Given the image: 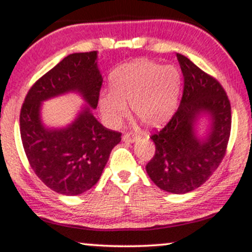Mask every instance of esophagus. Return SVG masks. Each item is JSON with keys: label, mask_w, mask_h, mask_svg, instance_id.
Here are the masks:
<instances>
[{"label": "esophagus", "mask_w": 252, "mask_h": 252, "mask_svg": "<svg viewBox=\"0 0 252 252\" xmlns=\"http://www.w3.org/2000/svg\"><path fill=\"white\" fill-rule=\"evenodd\" d=\"M122 139H123V141H126V142H134L137 139V135L132 134V132H126Z\"/></svg>", "instance_id": "obj_1"}]
</instances>
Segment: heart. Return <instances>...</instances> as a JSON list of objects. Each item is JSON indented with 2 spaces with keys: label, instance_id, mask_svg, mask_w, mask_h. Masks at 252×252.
<instances>
[{
  "label": "heart",
  "instance_id": "obj_1",
  "mask_svg": "<svg viewBox=\"0 0 252 252\" xmlns=\"http://www.w3.org/2000/svg\"><path fill=\"white\" fill-rule=\"evenodd\" d=\"M181 74L175 67L148 60L134 61L116 69L111 75V91L99 95V109L105 123L115 128L131 111L145 126L156 128L175 112Z\"/></svg>",
  "mask_w": 252,
  "mask_h": 252
}]
</instances>
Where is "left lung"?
<instances>
[{
	"label": "left lung",
	"instance_id": "8db88e82",
	"mask_svg": "<svg viewBox=\"0 0 252 252\" xmlns=\"http://www.w3.org/2000/svg\"><path fill=\"white\" fill-rule=\"evenodd\" d=\"M184 77L178 110L151 139L156 153L146 165L157 187L172 193H187L201 187L219 167L231 134V104L217 79L204 73L188 57L177 54ZM201 113L212 120L211 131L200 140L194 124Z\"/></svg>",
	"mask_w": 252,
	"mask_h": 252
}]
</instances>
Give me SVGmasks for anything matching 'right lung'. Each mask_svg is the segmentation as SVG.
Segmentation results:
<instances>
[{
  "mask_svg": "<svg viewBox=\"0 0 252 252\" xmlns=\"http://www.w3.org/2000/svg\"><path fill=\"white\" fill-rule=\"evenodd\" d=\"M103 77L96 51L64 57L34 82L20 111V135L32 170L46 187L74 196L90 190L100 178L121 132L110 130L93 116ZM76 90L88 105L63 129H46L40 121L41 101Z\"/></svg>",
  "mask_w": 252,
  "mask_h": 252,
  "instance_id": "obj_1",
  "label": "right lung"
}]
</instances>
